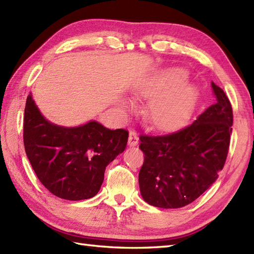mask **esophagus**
<instances>
[{"label": "esophagus", "instance_id": "esophagus-1", "mask_svg": "<svg viewBox=\"0 0 254 254\" xmlns=\"http://www.w3.org/2000/svg\"><path fill=\"white\" fill-rule=\"evenodd\" d=\"M138 144V135L134 131H131L128 134V145L129 146H136Z\"/></svg>", "mask_w": 254, "mask_h": 254}]
</instances>
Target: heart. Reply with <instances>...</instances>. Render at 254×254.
I'll return each mask as SVG.
<instances>
[{
    "instance_id": "1",
    "label": "heart",
    "mask_w": 254,
    "mask_h": 254,
    "mask_svg": "<svg viewBox=\"0 0 254 254\" xmlns=\"http://www.w3.org/2000/svg\"><path fill=\"white\" fill-rule=\"evenodd\" d=\"M183 69H170L152 78L143 90V95L155 97L146 117L157 127L168 128L179 125L190 114L196 90L188 83Z\"/></svg>"
}]
</instances>
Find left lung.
<instances>
[{"mask_svg": "<svg viewBox=\"0 0 254 254\" xmlns=\"http://www.w3.org/2000/svg\"><path fill=\"white\" fill-rule=\"evenodd\" d=\"M216 103L193 122L171 133L141 134L144 163L140 193L154 207L178 209L191 203L219 178L225 164L233 126L226 94L211 82Z\"/></svg>", "mask_w": 254, "mask_h": 254, "instance_id": "left-lung-1", "label": "left lung"}]
</instances>
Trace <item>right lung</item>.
Instances as JSON below:
<instances>
[{
    "instance_id": "add662e5",
    "label": "right lung",
    "mask_w": 254,
    "mask_h": 254,
    "mask_svg": "<svg viewBox=\"0 0 254 254\" xmlns=\"http://www.w3.org/2000/svg\"><path fill=\"white\" fill-rule=\"evenodd\" d=\"M127 129H109L96 121L64 127L46 121L28 95L23 145L34 173L47 190L62 199L95 196L106 167L125 151Z\"/></svg>"
}]
</instances>
